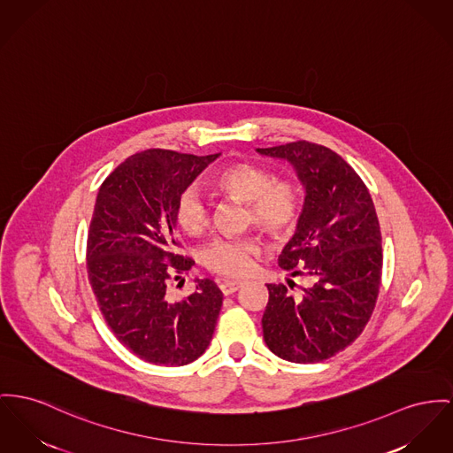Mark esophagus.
I'll return each mask as SVG.
<instances>
[{"label":"esophagus","mask_w":453,"mask_h":453,"mask_svg":"<svg viewBox=\"0 0 453 453\" xmlns=\"http://www.w3.org/2000/svg\"><path fill=\"white\" fill-rule=\"evenodd\" d=\"M241 287L242 281H239V280H223V281H219V290L223 292V296H232Z\"/></svg>","instance_id":"esophagus-1"}]
</instances>
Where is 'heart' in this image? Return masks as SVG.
Listing matches in <instances>:
<instances>
[{
  "label": "heart",
  "instance_id": "1",
  "mask_svg": "<svg viewBox=\"0 0 453 453\" xmlns=\"http://www.w3.org/2000/svg\"><path fill=\"white\" fill-rule=\"evenodd\" d=\"M214 185L249 204L247 221L273 239L290 234L299 218V192L294 183L274 181L272 172L252 163L226 166L214 179ZM175 219L188 235H199L210 225V206L197 187L185 188L175 206ZM252 239H218L203 252L204 265L225 276H242L250 272L252 256L257 252Z\"/></svg>",
  "mask_w": 453,
  "mask_h": 453
}]
</instances>
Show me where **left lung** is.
<instances>
[{
    "label": "left lung",
    "instance_id": "8db88e82",
    "mask_svg": "<svg viewBox=\"0 0 453 453\" xmlns=\"http://www.w3.org/2000/svg\"><path fill=\"white\" fill-rule=\"evenodd\" d=\"M287 161L303 188L296 234L278 265L305 287L268 285L263 314L268 349L285 361L319 362L349 347L367 325L380 292L383 252L372 199L336 152L305 141L256 150Z\"/></svg>",
    "mask_w": 453,
    "mask_h": 453
}]
</instances>
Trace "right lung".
Wrapping results in <instances>:
<instances>
[{
	"instance_id": "obj_1",
	"label": "right lung",
	"mask_w": 453,
	"mask_h": 453,
	"mask_svg": "<svg viewBox=\"0 0 453 453\" xmlns=\"http://www.w3.org/2000/svg\"><path fill=\"white\" fill-rule=\"evenodd\" d=\"M219 154L137 152L99 187L88 235L89 281L108 326L142 361L185 365L211 342L223 303L216 283L196 280L183 301H172L166 287L194 265L177 254V201Z\"/></svg>"
}]
</instances>
